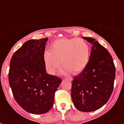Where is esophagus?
I'll use <instances>...</instances> for the list:
<instances>
[{
	"mask_svg": "<svg viewBox=\"0 0 124 124\" xmlns=\"http://www.w3.org/2000/svg\"><path fill=\"white\" fill-rule=\"evenodd\" d=\"M63 79H68L69 81H72V78L71 77H66V78H63Z\"/></svg>",
	"mask_w": 124,
	"mask_h": 124,
	"instance_id": "34e87169",
	"label": "esophagus"
}]
</instances>
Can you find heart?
I'll return each mask as SVG.
<instances>
[{"mask_svg":"<svg viewBox=\"0 0 124 124\" xmlns=\"http://www.w3.org/2000/svg\"><path fill=\"white\" fill-rule=\"evenodd\" d=\"M90 49L84 40L78 38H63L54 41L50 46V52L43 53L44 63L47 72L53 75L59 68L61 63L66 72L77 74L88 64Z\"/></svg>","mask_w":124,"mask_h":124,"instance_id":"obj_1","label":"heart"}]
</instances>
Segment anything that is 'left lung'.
Instances as JSON below:
<instances>
[{
    "label": "left lung",
    "mask_w": 124,
    "mask_h": 124,
    "mask_svg": "<svg viewBox=\"0 0 124 124\" xmlns=\"http://www.w3.org/2000/svg\"><path fill=\"white\" fill-rule=\"evenodd\" d=\"M83 38L93 46L87 65L73 79L71 97L78 110L88 112L100 109L109 100L114 90L115 66L106 48L94 39Z\"/></svg>",
    "instance_id": "1"
}]
</instances>
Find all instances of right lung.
I'll return each mask as SVG.
<instances>
[{
	"mask_svg": "<svg viewBox=\"0 0 124 124\" xmlns=\"http://www.w3.org/2000/svg\"><path fill=\"white\" fill-rule=\"evenodd\" d=\"M48 39L30 40L12 56L9 83L14 99L23 109L43 114L51 109L54 94L62 82L46 73L43 55Z\"/></svg>",
	"mask_w": 124,
	"mask_h": 124,
	"instance_id": "add662e5",
	"label": "right lung"
}]
</instances>
